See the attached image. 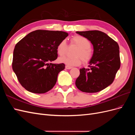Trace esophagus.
<instances>
[{
    "label": "esophagus",
    "instance_id": "1",
    "mask_svg": "<svg viewBox=\"0 0 135 135\" xmlns=\"http://www.w3.org/2000/svg\"><path fill=\"white\" fill-rule=\"evenodd\" d=\"M65 68H66V69H68V70H69V69H72V67H71V66H68V65H66V66H65Z\"/></svg>",
    "mask_w": 135,
    "mask_h": 135
}]
</instances>
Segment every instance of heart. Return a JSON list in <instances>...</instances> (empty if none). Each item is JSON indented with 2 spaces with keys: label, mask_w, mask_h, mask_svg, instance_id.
Wrapping results in <instances>:
<instances>
[{
  "label": "heart",
  "mask_w": 135,
  "mask_h": 135,
  "mask_svg": "<svg viewBox=\"0 0 135 135\" xmlns=\"http://www.w3.org/2000/svg\"><path fill=\"white\" fill-rule=\"evenodd\" d=\"M70 43L77 46L74 56L75 57H69L64 56L58 59L59 62L66 64L69 66H78L81 63V59L84 62H88L92 57V52L91 49V43L89 40L81 35H74L70 38ZM68 49V44L65 40H62L56 47V52L59 56L65 54Z\"/></svg>",
  "instance_id": "1"
}]
</instances>
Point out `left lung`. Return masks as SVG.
Wrapping results in <instances>:
<instances>
[{"instance_id":"1","label":"left lung","mask_w":135,"mask_h":135,"mask_svg":"<svg viewBox=\"0 0 135 135\" xmlns=\"http://www.w3.org/2000/svg\"><path fill=\"white\" fill-rule=\"evenodd\" d=\"M87 38L93 47V54L89 62V69H80L75 81L80 91L95 93L111 84L120 66L118 44L105 32L99 30L76 31Z\"/></svg>"}]
</instances>
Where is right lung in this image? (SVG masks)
<instances>
[{
	"mask_svg": "<svg viewBox=\"0 0 135 135\" xmlns=\"http://www.w3.org/2000/svg\"><path fill=\"white\" fill-rule=\"evenodd\" d=\"M68 33L38 30L30 32L15 46L12 69L22 86L34 93H44L55 86L64 64L50 62L57 58L56 47Z\"/></svg>",
	"mask_w": 135,
	"mask_h": 135,
	"instance_id": "obj_1",
	"label": "right lung"
}]
</instances>
